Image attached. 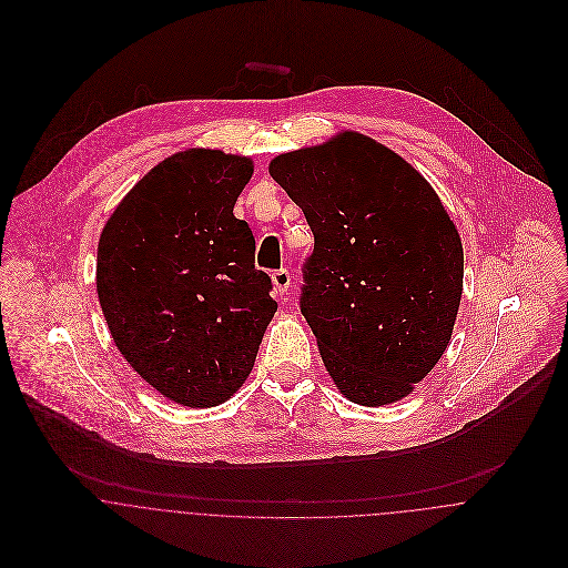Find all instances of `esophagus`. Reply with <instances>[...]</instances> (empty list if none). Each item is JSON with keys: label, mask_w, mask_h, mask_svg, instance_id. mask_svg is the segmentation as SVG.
Listing matches in <instances>:
<instances>
[{"label": "esophagus", "mask_w": 568, "mask_h": 568, "mask_svg": "<svg viewBox=\"0 0 568 568\" xmlns=\"http://www.w3.org/2000/svg\"><path fill=\"white\" fill-rule=\"evenodd\" d=\"M271 282H273V288H275L280 295H284V293L288 291V286H291V273H288L286 268H280V271H275V273L271 275Z\"/></svg>", "instance_id": "esophagus-1"}]
</instances>
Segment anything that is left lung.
<instances>
[{"mask_svg": "<svg viewBox=\"0 0 568 568\" xmlns=\"http://www.w3.org/2000/svg\"><path fill=\"white\" fill-rule=\"evenodd\" d=\"M268 172L315 234L302 313L332 383L354 405L403 400L446 352L464 293V244L442 199L349 129Z\"/></svg>", "mask_w": 568, "mask_h": 568, "instance_id": "obj_1", "label": "left lung"}]
</instances>
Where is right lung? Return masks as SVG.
Masks as SVG:
<instances>
[{"mask_svg":"<svg viewBox=\"0 0 568 568\" xmlns=\"http://www.w3.org/2000/svg\"><path fill=\"white\" fill-rule=\"evenodd\" d=\"M253 160L185 149L151 168L102 227L98 302L126 363L163 398L227 403L248 378L277 302L234 205Z\"/></svg>","mask_w":568,"mask_h":568,"instance_id":"1","label":"right lung"}]
</instances>
